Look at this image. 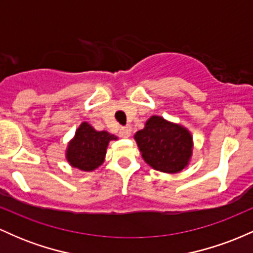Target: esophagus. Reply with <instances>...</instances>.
<instances>
[{
	"instance_id": "34e87169",
	"label": "esophagus",
	"mask_w": 253,
	"mask_h": 253,
	"mask_svg": "<svg viewBox=\"0 0 253 253\" xmlns=\"http://www.w3.org/2000/svg\"><path fill=\"white\" fill-rule=\"evenodd\" d=\"M119 134H120V136H123V138H128V136L130 135V127H128V126L121 127Z\"/></svg>"
}]
</instances>
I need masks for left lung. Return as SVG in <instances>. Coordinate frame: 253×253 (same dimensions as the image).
Instances as JSON below:
<instances>
[{
  "mask_svg": "<svg viewBox=\"0 0 253 253\" xmlns=\"http://www.w3.org/2000/svg\"><path fill=\"white\" fill-rule=\"evenodd\" d=\"M134 139L141 157L151 168L161 172H181L193 156V136L182 125L152 115Z\"/></svg>",
  "mask_w": 253,
  "mask_h": 253,
  "instance_id": "obj_1",
  "label": "left lung"
}]
</instances>
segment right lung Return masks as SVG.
<instances>
[{
    "instance_id": "obj_1",
    "label": "right lung",
    "mask_w": 253,
    "mask_h": 253,
    "mask_svg": "<svg viewBox=\"0 0 253 253\" xmlns=\"http://www.w3.org/2000/svg\"><path fill=\"white\" fill-rule=\"evenodd\" d=\"M118 136L107 130H96L88 123H82L76 129L66 149V161L81 171H94L102 165L110 140Z\"/></svg>"
}]
</instances>
